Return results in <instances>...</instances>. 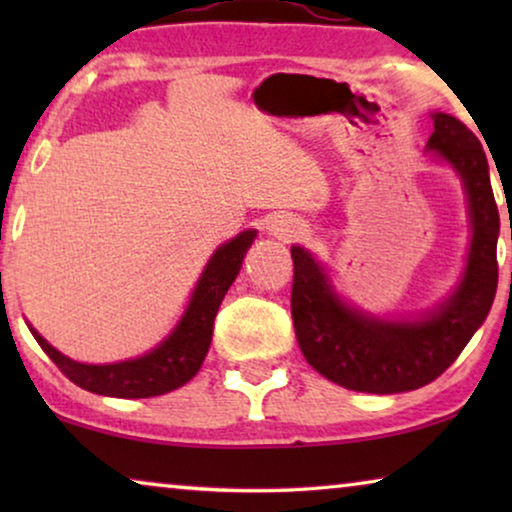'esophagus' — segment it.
<instances>
[{
  "label": "esophagus",
  "instance_id": "obj_1",
  "mask_svg": "<svg viewBox=\"0 0 512 512\" xmlns=\"http://www.w3.org/2000/svg\"><path fill=\"white\" fill-rule=\"evenodd\" d=\"M270 233L277 235L279 240H293V237H300L303 235V228L296 226L293 221H284V219H275L270 223Z\"/></svg>",
  "mask_w": 512,
  "mask_h": 512
}]
</instances>
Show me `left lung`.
Returning a JSON list of instances; mask_svg holds the SVG:
<instances>
[{
  "label": "left lung",
  "mask_w": 512,
  "mask_h": 512,
  "mask_svg": "<svg viewBox=\"0 0 512 512\" xmlns=\"http://www.w3.org/2000/svg\"><path fill=\"white\" fill-rule=\"evenodd\" d=\"M429 149L464 179L473 240L464 279L431 317L384 321L354 312L335 296L310 251L293 247L291 314L298 345L314 370L345 389L398 394L424 387L452 366L482 326L499 284L496 207L482 144L459 118L433 114Z\"/></svg>",
  "instance_id": "left-lung-1"
}]
</instances>
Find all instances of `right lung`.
<instances>
[{
	"label": "right lung",
	"mask_w": 512,
	"mask_h": 512,
	"mask_svg": "<svg viewBox=\"0 0 512 512\" xmlns=\"http://www.w3.org/2000/svg\"><path fill=\"white\" fill-rule=\"evenodd\" d=\"M254 237L256 230H244L235 240L216 249L212 261L202 272L198 286H195L193 298L179 326L174 328L163 345L139 356V359L107 363V366L76 363L48 345L34 328L30 331L39 347L48 354V359L62 370V375H67L81 389L116 398H149L167 394V391L177 389L195 377L202 361H205L209 342H212L214 317L230 284L235 282L237 272L242 268V258Z\"/></svg>",
	"instance_id": "right-lung-1"
}]
</instances>
